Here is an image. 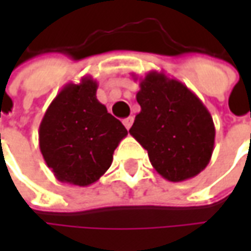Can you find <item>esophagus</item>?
Instances as JSON below:
<instances>
[{
  "mask_svg": "<svg viewBox=\"0 0 251 251\" xmlns=\"http://www.w3.org/2000/svg\"><path fill=\"white\" fill-rule=\"evenodd\" d=\"M133 117H127V118H125V120L122 121V122H124V125H125V127L126 129H127V130H129V129H130V126H131V124H133Z\"/></svg>",
  "mask_w": 251,
  "mask_h": 251,
  "instance_id": "1",
  "label": "esophagus"
}]
</instances>
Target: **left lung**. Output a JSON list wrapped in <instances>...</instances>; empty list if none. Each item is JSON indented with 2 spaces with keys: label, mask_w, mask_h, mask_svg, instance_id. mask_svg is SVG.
I'll return each instance as SVG.
<instances>
[{
  "label": "left lung",
  "mask_w": 251,
  "mask_h": 251,
  "mask_svg": "<svg viewBox=\"0 0 251 251\" xmlns=\"http://www.w3.org/2000/svg\"><path fill=\"white\" fill-rule=\"evenodd\" d=\"M136 98L141 111L129 133L147 149L153 168L174 183L199 175L215 144L214 121L203 102L177 79L157 71L140 79Z\"/></svg>",
  "instance_id": "8db88e82"
}]
</instances>
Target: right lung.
Here are the masks:
<instances>
[{"label":"right lung","instance_id":"obj_1","mask_svg":"<svg viewBox=\"0 0 251 251\" xmlns=\"http://www.w3.org/2000/svg\"><path fill=\"white\" fill-rule=\"evenodd\" d=\"M98 83L83 76L60 90L39 127V145L59 181L87 187L113 163L115 148L127 130L97 99Z\"/></svg>","mask_w":251,"mask_h":251}]
</instances>
